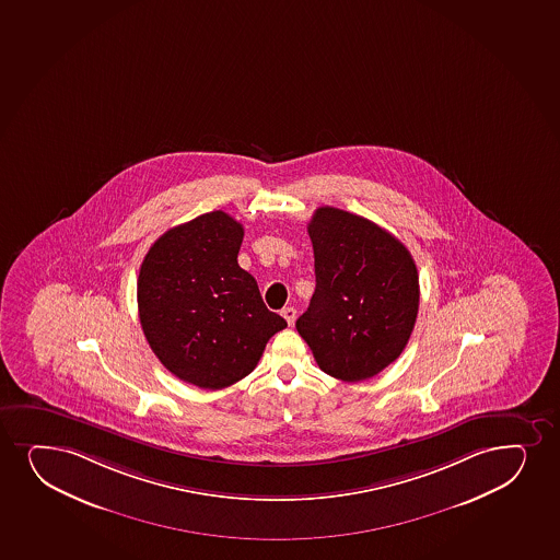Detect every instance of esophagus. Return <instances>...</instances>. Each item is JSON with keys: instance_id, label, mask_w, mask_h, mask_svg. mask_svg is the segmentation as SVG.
<instances>
[{"instance_id": "34e87169", "label": "esophagus", "mask_w": 560, "mask_h": 560, "mask_svg": "<svg viewBox=\"0 0 560 560\" xmlns=\"http://www.w3.org/2000/svg\"><path fill=\"white\" fill-rule=\"evenodd\" d=\"M281 315L284 316V320L289 323V326H292L294 320H296V310H294V307H284V310L281 311Z\"/></svg>"}]
</instances>
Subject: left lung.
Here are the masks:
<instances>
[{"label":"left lung","instance_id":"8db88e82","mask_svg":"<svg viewBox=\"0 0 560 560\" xmlns=\"http://www.w3.org/2000/svg\"><path fill=\"white\" fill-rule=\"evenodd\" d=\"M315 294L296 320L318 368L334 378L378 375L407 347L420 281L407 247L378 224L323 206L310 226Z\"/></svg>","mask_w":560,"mask_h":560}]
</instances>
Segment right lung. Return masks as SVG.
Returning a JSON list of instances; mask_svg holds the SVG:
<instances>
[{"mask_svg":"<svg viewBox=\"0 0 560 560\" xmlns=\"http://www.w3.org/2000/svg\"><path fill=\"white\" fill-rule=\"evenodd\" d=\"M244 226L210 211L166 231L140 266L137 298L153 354L179 381L221 389L257 368L266 342L287 328L240 268Z\"/></svg>","mask_w":560,"mask_h":560,"instance_id":"add662e5","label":"right lung"}]
</instances>
